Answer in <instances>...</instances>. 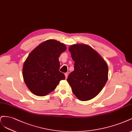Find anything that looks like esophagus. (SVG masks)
I'll return each mask as SVG.
<instances>
[{
    "mask_svg": "<svg viewBox=\"0 0 132 132\" xmlns=\"http://www.w3.org/2000/svg\"><path fill=\"white\" fill-rule=\"evenodd\" d=\"M65 76L66 79H67V77H68V73H65Z\"/></svg>",
    "mask_w": 132,
    "mask_h": 132,
    "instance_id": "1",
    "label": "esophagus"
}]
</instances>
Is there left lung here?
Returning <instances> with one entry per match:
<instances>
[{
	"instance_id": "left-lung-1",
	"label": "left lung",
	"mask_w": 132,
	"mask_h": 132,
	"mask_svg": "<svg viewBox=\"0 0 132 132\" xmlns=\"http://www.w3.org/2000/svg\"><path fill=\"white\" fill-rule=\"evenodd\" d=\"M69 50L75 61V70L67 79L72 92L79 100L94 98L108 79L107 63L88 45L76 44L71 45Z\"/></svg>"
}]
</instances>
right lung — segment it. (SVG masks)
I'll use <instances>...</instances> for the list:
<instances>
[{"label":"right lung","instance_id":"add662e5","mask_svg":"<svg viewBox=\"0 0 132 132\" xmlns=\"http://www.w3.org/2000/svg\"><path fill=\"white\" fill-rule=\"evenodd\" d=\"M66 46L54 39L43 42L29 53L22 69L23 80L33 94L43 96L53 92L61 80L65 79L59 71V57Z\"/></svg>","mask_w":132,"mask_h":132}]
</instances>
